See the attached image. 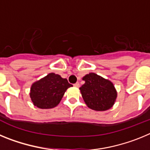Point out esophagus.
I'll use <instances>...</instances> for the list:
<instances>
[{
  "instance_id": "34e87169",
  "label": "esophagus",
  "mask_w": 150,
  "mask_h": 150,
  "mask_svg": "<svg viewBox=\"0 0 150 150\" xmlns=\"http://www.w3.org/2000/svg\"><path fill=\"white\" fill-rule=\"evenodd\" d=\"M74 87H76V88H79V83H75V84H74Z\"/></svg>"
}]
</instances>
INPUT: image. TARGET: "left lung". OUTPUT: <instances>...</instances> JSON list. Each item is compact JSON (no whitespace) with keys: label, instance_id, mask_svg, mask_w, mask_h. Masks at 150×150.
Masks as SVG:
<instances>
[{"label":"left lung","instance_id":"obj_1","mask_svg":"<svg viewBox=\"0 0 150 150\" xmlns=\"http://www.w3.org/2000/svg\"><path fill=\"white\" fill-rule=\"evenodd\" d=\"M85 83L79 90L87 107L95 111H105L114 105L117 91L109 79L95 73H89L83 77Z\"/></svg>","mask_w":150,"mask_h":150}]
</instances>
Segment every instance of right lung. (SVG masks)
I'll return each mask as SVG.
<instances>
[{
  "mask_svg": "<svg viewBox=\"0 0 150 150\" xmlns=\"http://www.w3.org/2000/svg\"><path fill=\"white\" fill-rule=\"evenodd\" d=\"M72 86L67 79L50 73L31 85L30 98L38 108L51 109L60 103L67 88Z\"/></svg>",
  "mask_w": 150,
  "mask_h": 150,
  "instance_id": "obj_1",
  "label": "right lung"
}]
</instances>
